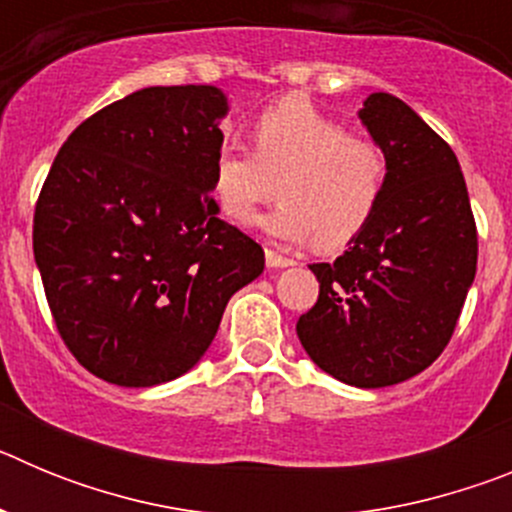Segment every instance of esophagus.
Returning a JSON list of instances; mask_svg holds the SVG:
<instances>
[{
	"instance_id": "1",
	"label": "esophagus",
	"mask_w": 512,
	"mask_h": 512,
	"mask_svg": "<svg viewBox=\"0 0 512 512\" xmlns=\"http://www.w3.org/2000/svg\"><path fill=\"white\" fill-rule=\"evenodd\" d=\"M266 266H269V269H284V266H295V259H287L282 253L266 248Z\"/></svg>"
}]
</instances>
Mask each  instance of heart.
<instances>
[{
  "instance_id": "obj_1",
  "label": "heart",
  "mask_w": 512,
  "mask_h": 512,
  "mask_svg": "<svg viewBox=\"0 0 512 512\" xmlns=\"http://www.w3.org/2000/svg\"><path fill=\"white\" fill-rule=\"evenodd\" d=\"M387 153L372 135L351 133L307 97L292 94L253 120V151L225 143L212 164V194L238 225L259 207L284 197L266 217L282 241L315 238L320 251H338L372 223L387 187Z\"/></svg>"
}]
</instances>
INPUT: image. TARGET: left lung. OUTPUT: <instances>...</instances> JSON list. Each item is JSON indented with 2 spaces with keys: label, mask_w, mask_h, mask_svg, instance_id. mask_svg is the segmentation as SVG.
<instances>
[{
  "label": "left lung",
  "mask_w": 512,
  "mask_h": 512,
  "mask_svg": "<svg viewBox=\"0 0 512 512\" xmlns=\"http://www.w3.org/2000/svg\"><path fill=\"white\" fill-rule=\"evenodd\" d=\"M387 153L382 205L333 264H312L318 302L300 315L307 356L354 387L405 382L451 341L477 274V225L456 153L392 94L359 110Z\"/></svg>",
  "instance_id": "obj_1"
}]
</instances>
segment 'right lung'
Segmentation results:
<instances>
[{"label": "right lung", "mask_w": 512, "mask_h": 512, "mask_svg": "<svg viewBox=\"0 0 512 512\" xmlns=\"http://www.w3.org/2000/svg\"><path fill=\"white\" fill-rule=\"evenodd\" d=\"M225 112L207 84L140 89L81 122L48 171L35 264L63 343L104 382L182 377L264 271V248L210 194Z\"/></svg>", "instance_id": "obj_1"}]
</instances>
